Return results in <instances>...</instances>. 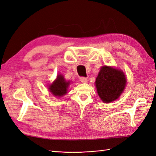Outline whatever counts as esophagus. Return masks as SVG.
<instances>
[{"instance_id": "esophagus-1", "label": "esophagus", "mask_w": 156, "mask_h": 156, "mask_svg": "<svg viewBox=\"0 0 156 156\" xmlns=\"http://www.w3.org/2000/svg\"><path fill=\"white\" fill-rule=\"evenodd\" d=\"M80 81L81 82H87V78H85V77H83V76H81V77H80Z\"/></svg>"}]
</instances>
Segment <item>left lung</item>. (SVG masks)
<instances>
[{"mask_svg":"<svg viewBox=\"0 0 156 156\" xmlns=\"http://www.w3.org/2000/svg\"><path fill=\"white\" fill-rule=\"evenodd\" d=\"M124 73L108 66L102 67L96 79V87L101 100L111 102L120 97L126 85Z\"/></svg>","mask_w":156,"mask_h":156,"instance_id":"1","label":"left lung"}]
</instances>
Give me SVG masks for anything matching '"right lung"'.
I'll return each mask as SVG.
<instances>
[{"mask_svg":"<svg viewBox=\"0 0 156 156\" xmlns=\"http://www.w3.org/2000/svg\"><path fill=\"white\" fill-rule=\"evenodd\" d=\"M69 82H66L62 75H58L57 79L54 82V83L49 86V90L51 94L56 97H62L63 95L67 93V88Z\"/></svg>","mask_w":156,"mask_h":156,"instance_id":"1","label":"right lung"}]
</instances>
